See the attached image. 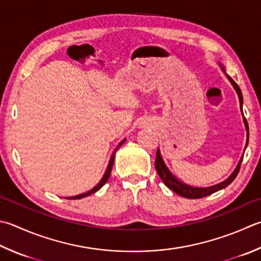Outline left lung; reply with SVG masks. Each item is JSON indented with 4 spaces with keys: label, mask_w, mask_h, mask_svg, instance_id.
<instances>
[{
    "label": "left lung",
    "mask_w": 261,
    "mask_h": 261,
    "mask_svg": "<svg viewBox=\"0 0 261 261\" xmlns=\"http://www.w3.org/2000/svg\"><path fill=\"white\" fill-rule=\"evenodd\" d=\"M220 68H222L223 72L226 75V77L228 78V81L230 82V84L233 85L235 92L238 93V96H239V100H240V108H241V112H242V116H243V111H242V106H243V95H242V92H241L240 87L238 86L237 83H235L230 76H228L227 73H226V70L224 66L222 63H219ZM243 122H244V126H245V130H247V143H245V147H244V151L247 149L248 143H249V126H248V122L245 120V118L243 116ZM244 154V152H243ZM243 154L241 156V159L239 161V164L237 166V168L234 169V171L232 174H230L227 178L225 180L220 181V183L213 185V186H208V188H196V186H191L189 184L184 183V181H181L179 178H177V177L171 173L169 170L168 167L166 166L164 159H162L161 153H160V150L158 149L156 151V155H155V162H154V166H155V169L158 171V175L160 176L161 180L164 181L165 185L167 188L170 189L171 191H174L175 193H177L180 196H184V198H188V199H200V198H204V196L210 195L215 193V192H217L219 190H223L225 189L226 186H228L232 181L235 179V177L238 176L239 174V170H240V167H241V162H242L243 159Z\"/></svg>",
    "instance_id": "8db88e82"
}]
</instances>
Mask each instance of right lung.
Masks as SVG:
<instances>
[{
    "mask_svg": "<svg viewBox=\"0 0 261 261\" xmlns=\"http://www.w3.org/2000/svg\"><path fill=\"white\" fill-rule=\"evenodd\" d=\"M125 141H126V139H124L122 140L119 144H118V146L116 147V150L112 152V154H111V156H110V160H109V164H108V167H107V169H106V173H105V175H103V177L101 178V180L99 181V183H97L94 188H93L92 190H90L88 192H86V193H82V194H78V195H75V196H70V198H66V199H70V200H76V199H82V198H85V196H88L90 194H92V193H95L96 191H99L103 185H105L107 181H108V179H109V177H110V174H111V169H112V166H114V161H115V155H116V152H117V150L119 149V146H121L122 144L125 143Z\"/></svg>",
    "mask_w": 261,
    "mask_h": 261,
    "instance_id": "add662e5",
    "label": "right lung"
}]
</instances>
